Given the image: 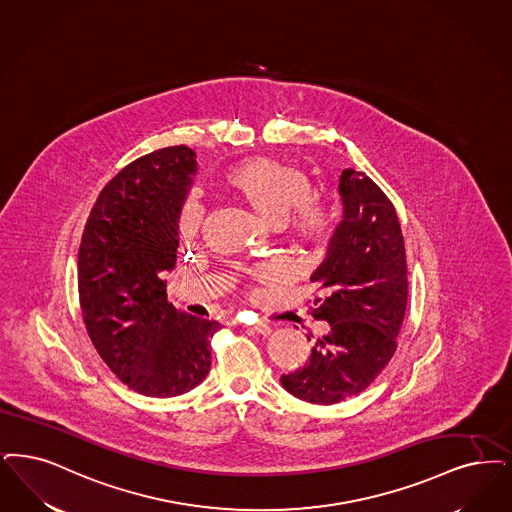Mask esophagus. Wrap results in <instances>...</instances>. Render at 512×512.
<instances>
[{
	"label": "esophagus",
	"instance_id": "obj_1",
	"mask_svg": "<svg viewBox=\"0 0 512 512\" xmlns=\"http://www.w3.org/2000/svg\"><path fill=\"white\" fill-rule=\"evenodd\" d=\"M247 329H249L251 333H259V335H270V333H272V328H270L266 322H255V324L247 326Z\"/></svg>",
	"mask_w": 512,
	"mask_h": 512
}]
</instances>
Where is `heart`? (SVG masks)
<instances>
[{"mask_svg": "<svg viewBox=\"0 0 512 512\" xmlns=\"http://www.w3.org/2000/svg\"><path fill=\"white\" fill-rule=\"evenodd\" d=\"M219 184L242 198L259 217L270 225L282 226L297 244L328 246L339 226V211L331 204L308 198L307 177L289 165L255 158L234 165L221 173ZM204 223V205L190 196L179 211L177 228L184 240L198 236ZM272 268H263L259 278H270Z\"/></svg>", "mask_w": 512, "mask_h": 512, "instance_id": "obj_1", "label": "heart"}]
</instances>
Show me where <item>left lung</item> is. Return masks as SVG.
<instances>
[{"mask_svg": "<svg viewBox=\"0 0 512 512\" xmlns=\"http://www.w3.org/2000/svg\"><path fill=\"white\" fill-rule=\"evenodd\" d=\"M343 221L310 282L322 297L310 314L329 324L303 368L282 387L310 404H337L368 389L396 352L408 305V265L396 209L369 177L345 169L339 179ZM310 341V337H308Z\"/></svg>", "mask_w": 512, "mask_h": 512, "instance_id": "left-lung-1", "label": "left lung"}]
</instances>
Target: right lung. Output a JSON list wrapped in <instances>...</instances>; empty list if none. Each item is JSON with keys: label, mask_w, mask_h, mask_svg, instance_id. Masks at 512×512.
<instances>
[{"label": "right lung", "mask_w": 512, "mask_h": 512, "mask_svg": "<svg viewBox=\"0 0 512 512\" xmlns=\"http://www.w3.org/2000/svg\"><path fill=\"white\" fill-rule=\"evenodd\" d=\"M194 158L186 146H167L125 165L93 205L78 253L80 305L93 345L122 383L154 398L204 381L219 329L167 303L165 291Z\"/></svg>", "instance_id": "add662e5"}]
</instances>
